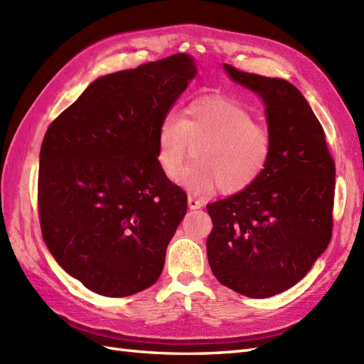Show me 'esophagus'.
Instances as JSON below:
<instances>
[{
    "label": "esophagus",
    "instance_id": "1",
    "mask_svg": "<svg viewBox=\"0 0 364 364\" xmlns=\"http://www.w3.org/2000/svg\"><path fill=\"white\" fill-rule=\"evenodd\" d=\"M188 205H189L191 210H200V208L203 206V202H202V200H198V198H196V197L189 196V197H188Z\"/></svg>",
    "mask_w": 364,
    "mask_h": 364
}]
</instances>
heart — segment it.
I'll use <instances>...</instances> for the list:
<instances>
[{
	"mask_svg": "<svg viewBox=\"0 0 364 364\" xmlns=\"http://www.w3.org/2000/svg\"><path fill=\"white\" fill-rule=\"evenodd\" d=\"M200 145L198 162L181 171L190 145ZM274 154V136L241 103L203 97L183 115L170 111L158 128L156 159L166 175L196 194L219 189L239 194L264 175Z\"/></svg>",
	"mask_w": 364,
	"mask_h": 364,
	"instance_id": "1",
	"label": "heart"
}]
</instances>
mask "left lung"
I'll return each mask as SVG.
<instances>
[{"instance_id":"8db88e82","label":"left lung","mask_w":364,"mask_h":364,"mask_svg":"<svg viewBox=\"0 0 364 364\" xmlns=\"http://www.w3.org/2000/svg\"><path fill=\"white\" fill-rule=\"evenodd\" d=\"M223 67L264 102L274 154L252 188L206 206L213 220L208 261L223 286L266 299L300 282L326 252L333 230L335 161L322 125L291 82Z\"/></svg>"}]
</instances>
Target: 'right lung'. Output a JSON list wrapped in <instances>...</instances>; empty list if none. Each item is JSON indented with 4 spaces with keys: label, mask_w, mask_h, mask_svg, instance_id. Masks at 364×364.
Returning a JSON list of instances; mask_svg holds the SVG:
<instances>
[{
    "label": "right lung",
    "mask_w": 364,
    "mask_h": 364,
    "mask_svg": "<svg viewBox=\"0 0 364 364\" xmlns=\"http://www.w3.org/2000/svg\"><path fill=\"white\" fill-rule=\"evenodd\" d=\"M196 75L194 59L178 53L102 76L46 129L42 236L90 291L127 297L162 272L188 196L158 164V128Z\"/></svg>",
    "instance_id": "obj_1"
}]
</instances>
